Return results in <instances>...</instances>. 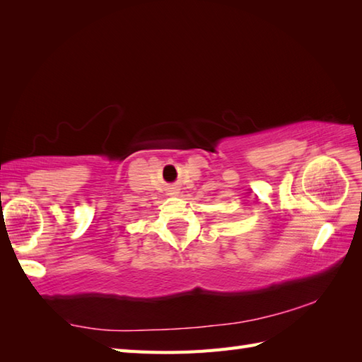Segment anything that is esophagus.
Returning a JSON list of instances; mask_svg holds the SVG:
<instances>
[{
	"mask_svg": "<svg viewBox=\"0 0 362 362\" xmlns=\"http://www.w3.org/2000/svg\"><path fill=\"white\" fill-rule=\"evenodd\" d=\"M177 193H179V191H177L175 188H171V189H169V194H173V196H175Z\"/></svg>",
	"mask_w": 362,
	"mask_h": 362,
	"instance_id": "esophagus-1",
	"label": "esophagus"
}]
</instances>
